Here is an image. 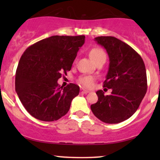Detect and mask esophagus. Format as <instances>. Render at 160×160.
<instances>
[{
	"label": "esophagus",
	"mask_w": 160,
	"mask_h": 160,
	"mask_svg": "<svg viewBox=\"0 0 160 160\" xmlns=\"http://www.w3.org/2000/svg\"><path fill=\"white\" fill-rule=\"evenodd\" d=\"M81 93H82V94H87L88 92H89V91L87 90H85V89H81Z\"/></svg>",
	"instance_id": "obj_1"
}]
</instances>
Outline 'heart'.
Listing matches in <instances>:
<instances>
[{"instance_id": "1", "label": "heart", "mask_w": 160, "mask_h": 160, "mask_svg": "<svg viewBox=\"0 0 160 160\" xmlns=\"http://www.w3.org/2000/svg\"><path fill=\"white\" fill-rule=\"evenodd\" d=\"M89 56L92 61L95 62L101 58H106L105 52L100 48H93L89 52ZM95 79L92 76H84L79 78L78 82L82 86V87L85 88H90L94 85Z\"/></svg>"}]
</instances>
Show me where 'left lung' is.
<instances>
[{"instance_id": "obj_1", "label": "left lung", "mask_w": 160, "mask_h": 160, "mask_svg": "<svg viewBox=\"0 0 160 160\" xmlns=\"http://www.w3.org/2000/svg\"><path fill=\"white\" fill-rule=\"evenodd\" d=\"M109 56V68L104 87L111 89L109 95L96 92L98 99L91 105L97 118L106 123H119L131 117L140 105L148 89L146 68L140 55L114 37L95 38Z\"/></svg>"}]
</instances>
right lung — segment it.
I'll return each instance as SVG.
<instances>
[{
    "label": "right lung",
    "instance_id": "obj_1",
    "mask_svg": "<svg viewBox=\"0 0 160 160\" xmlns=\"http://www.w3.org/2000/svg\"><path fill=\"white\" fill-rule=\"evenodd\" d=\"M85 36L55 35L37 42L20 58L16 73V92L24 108L32 117L51 122L68 113L80 87H65L58 80L72 67Z\"/></svg>",
    "mask_w": 160,
    "mask_h": 160
}]
</instances>
